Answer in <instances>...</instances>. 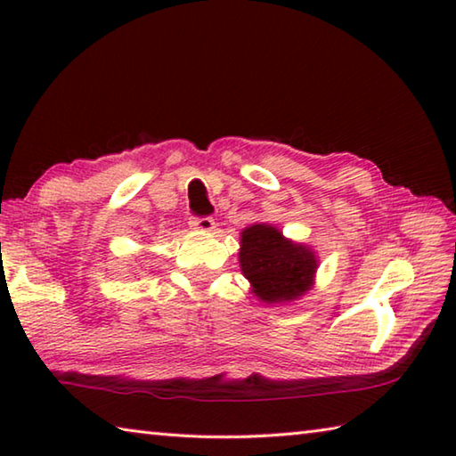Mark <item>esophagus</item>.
Masks as SVG:
<instances>
[{"mask_svg": "<svg viewBox=\"0 0 456 456\" xmlns=\"http://www.w3.org/2000/svg\"><path fill=\"white\" fill-rule=\"evenodd\" d=\"M189 225H191V229L205 231V233H207V231L215 229V219L213 217H191Z\"/></svg>", "mask_w": 456, "mask_h": 456, "instance_id": "1", "label": "esophagus"}]
</instances>
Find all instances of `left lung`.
<instances>
[{
  "label": "left lung",
  "mask_w": 456,
  "mask_h": 456,
  "mask_svg": "<svg viewBox=\"0 0 456 456\" xmlns=\"http://www.w3.org/2000/svg\"><path fill=\"white\" fill-rule=\"evenodd\" d=\"M239 264L253 293L265 304H285L304 296L312 289L318 269L310 247L289 241L267 223L241 231Z\"/></svg>",
  "instance_id": "obj_1"
}]
</instances>
